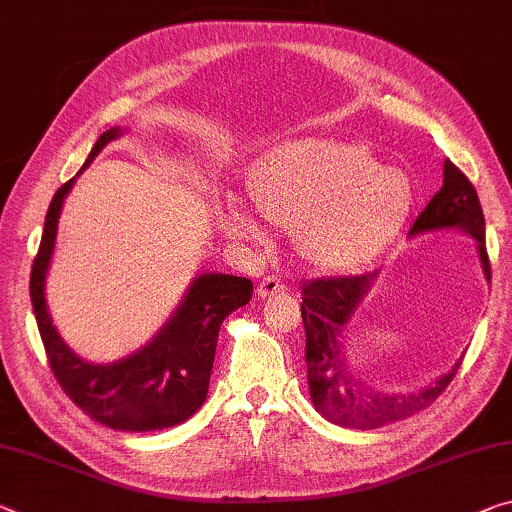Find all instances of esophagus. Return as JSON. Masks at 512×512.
I'll list each match as a JSON object with an SVG mask.
<instances>
[{"label": "esophagus", "mask_w": 512, "mask_h": 512, "mask_svg": "<svg viewBox=\"0 0 512 512\" xmlns=\"http://www.w3.org/2000/svg\"><path fill=\"white\" fill-rule=\"evenodd\" d=\"M285 291H287L285 280H280L278 275H266V278H262V282L257 285V294L262 298H271L275 294H285Z\"/></svg>", "instance_id": "esophagus-1"}]
</instances>
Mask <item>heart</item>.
I'll return each mask as SVG.
<instances>
[{"label":"heart","mask_w":512,"mask_h":512,"mask_svg":"<svg viewBox=\"0 0 512 512\" xmlns=\"http://www.w3.org/2000/svg\"><path fill=\"white\" fill-rule=\"evenodd\" d=\"M259 214L291 230L298 253L326 271H351L394 241L412 209L410 177L378 166L367 145L296 139L266 152L248 175ZM225 230L259 241L264 227L241 205H227Z\"/></svg>","instance_id":"obj_1"}]
</instances>
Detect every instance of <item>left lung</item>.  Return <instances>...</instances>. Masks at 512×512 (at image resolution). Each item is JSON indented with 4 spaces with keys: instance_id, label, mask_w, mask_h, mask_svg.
Here are the masks:
<instances>
[{
    "instance_id": "1",
    "label": "left lung",
    "mask_w": 512,
    "mask_h": 512,
    "mask_svg": "<svg viewBox=\"0 0 512 512\" xmlns=\"http://www.w3.org/2000/svg\"><path fill=\"white\" fill-rule=\"evenodd\" d=\"M458 227L472 234L478 243L483 271L490 280V257L485 248V218L478 193L469 177L453 164L444 161V182L431 202L421 209L410 227V234ZM373 275H348V278H316L300 285L303 303L300 316L305 326V364L310 394L321 415L346 428L371 431L392 421L412 417L426 410L440 396L460 369L456 362L449 373L435 385L408 394H389L376 387L362 385L342 353V335L351 321L355 307L371 289Z\"/></svg>"
}]
</instances>
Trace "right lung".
<instances>
[{"label":"right lung","mask_w":512,"mask_h":512,"mask_svg":"<svg viewBox=\"0 0 512 512\" xmlns=\"http://www.w3.org/2000/svg\"><path fill=\"white\" fill-rule=\"evenodd\" d=\"M118 136V127L104 132L84 166L91 164L97 152ZM72 182L75 180L63 184L50 202L29 280L38 332L56 383L77 408L113 431L143 433L182 424L205 403L218 330L227 314L248 303L253 296V282L223 273L200 275L180 310L143 351L116 364L79 360L52 326L43 291L56 223Z\"/></svg>","instance_id":"right-lung-1"}]
</instances>
